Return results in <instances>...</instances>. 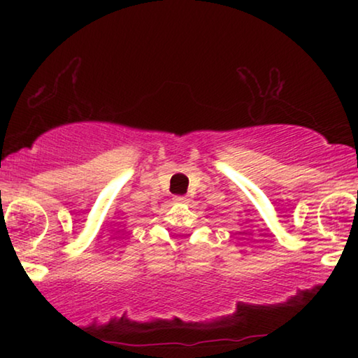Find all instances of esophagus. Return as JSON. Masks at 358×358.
<instances>
[{"mask_svg": "<svg viewBox=\"0 0 358 358\" xmlns=\"http://www.w3.org/2000/svg\"><path fill=\"white\" fill-rule=\"evenodd\" d=\"M173 201L177 203H187V202H189V197H187V196H175Z\"/></svg>", "mask_w": 358, "mask_h": 358, "instance_id": "esophagus-1", "label": "esophagus"}]
</instances>
